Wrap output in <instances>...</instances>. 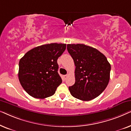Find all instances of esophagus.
I'll list each match as a JSON object with an SVG mask.
<instances>
[{
    "mask_svg": "<svg viewBox=\"0 0 131 131\" xmlns=\"http://www.w3.org/2000/svg\"><path fill=\"white\" fill-rule=\"evenodd\" d=\"M68 77H69V75L68 74H66V75H64V79H67Z\"/></svg>",
    "mask_w": 131,
    "mask_h": 131,
    "instance_id": "34e87169",
    "label": "esophagus"
}]
</instances>
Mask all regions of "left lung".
<instances>
[{"label": "left lung", "mask_w": 131, "mask_h": 131, "mask_svg": "<svg viewBox=\"0 0 131 131\" xmlns=\"http://www.w3.org/2000/svg\"><path fill=\"white\" fill-rule=\"evenodd\" d=\"M74 60L75 83L69 89L74 98L90 101L105 90L110 80L111 66L104 54L84 44H68Z\"/></svg>", "instance_id": "obj_1"}]
</instances>
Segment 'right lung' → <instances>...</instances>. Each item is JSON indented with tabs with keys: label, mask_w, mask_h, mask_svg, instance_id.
I'll return each mask as SVG.
<instances>
[{
	"label": "right lung",
	"mask_w": 131,
	"mask_h": 131,
	"mask_svg": "<svg viewBox=\"0 0 131 131\" xmlns=\"http://www.w3.org/2000/svg\"><path fill=\"white\" fill-rule=\"evenodd\" d=\"M66 48L64 43L43 45L30 50L21 58L19 80L30 96L43 99L55 94L62 83L57 60Z\"/></svg>",
	"instance_id": "1"
}]
</instances>
